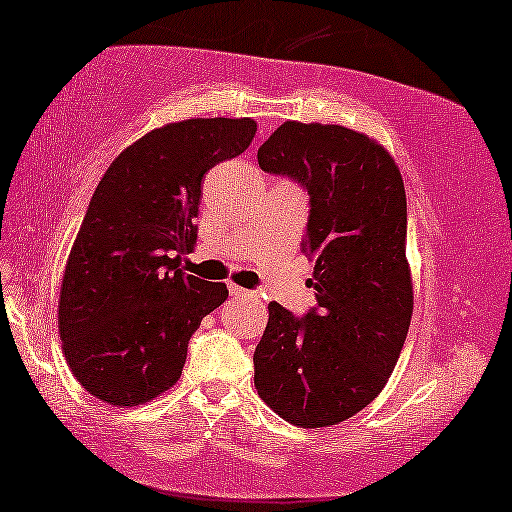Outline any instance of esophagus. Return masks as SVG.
Masks as SVG:
<instances>
[{"label": "esophagus", "mask_w": 512, "mask_h": 512, "mask_svg": "<svg viewBox=\"0 0 512 512\" xmlns=\"http://www.w3.org/2000/svg\"><path fill=\"white\" fill-rule=\"evenodd\" d=\"M229 293H231V297H251V293H249L247 288L235 286V283H229Z\"/></svg>", "instance_id": "34e87169"}]
</instances>
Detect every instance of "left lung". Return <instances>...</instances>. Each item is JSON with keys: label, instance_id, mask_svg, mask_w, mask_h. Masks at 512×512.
Listing matches in <instances>:
<instances>
[{"label": "left lung", "instance_id": "8db88e82", "mask_svg": "<svg viewBox=\"0 0 512 512\" xmlns=\"http://www.w3.org/2000/svg\"><path fill=\"white\" fill-rule=\"evenodd\" d=\"M258 164L309 192L302 251L316 261V306L297 318L270 302L254 384L293 426H336L384 389L410 329L403 176L371 137L322 123L279 125Z\"/></svg>", "mask_w": 512, "mask_h": 512}]
</instances>
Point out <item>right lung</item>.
Wrapping results in <instances>:
<instances>
[{
    "instance_id": "right-lung-1",
    "label": "right lung",
    "mask_w": 512,
    "mask_h": 512,
    "mask_svg": "<svg viewBox=\"0 0 512 512\" xmlns=\"http://www.w3.org/2000/svg\"><path fill=\"white\" fill-rule=\"evenodd\" d=\"M251 119H190L141 137L109 164L70 249L59 334L77 382L116 407L174 387L187 343L226 297L180 270L196 242L201 180L245 153Z\"/></svg>"
}]
</instances>
